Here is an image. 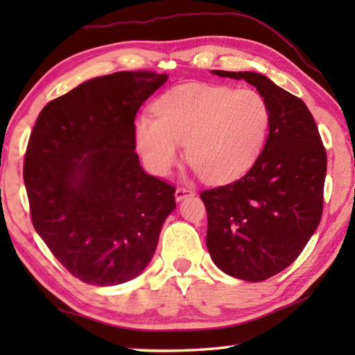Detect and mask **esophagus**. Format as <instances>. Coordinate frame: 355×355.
Listing matches in <instances>:
<instances>
[{"label": "esophagus", "mask_w": 355, "mask_h": 355, "mask_svg": "<svg viewBox=\"0 0 355 355\" xmlns=\"http://www.w3.org/2000/svg\"><path fill=\"white\" fill-rule=\"evenodd\" d=\"M189 196H194V191L189 189V188H177L175 191V200L177 202H182L183 199H186V197Z\"/></svg>", "instance_id": "1"}]
</instances>
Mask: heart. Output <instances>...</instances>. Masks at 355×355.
<instances>
[{"label": "heart", "instance_id": "heart-1", "mask_svg": "<svg viewBox=\"0 0 355 355\" xmlns=\"http://www.w3.org/2000/svg\"><path fill=\"white\" fill-rule=\"evenodd\" d=\"M153 114L135 123V141L147 169L164 177L186 158L209 183L243 177L266 146L271 110L266 98L250 87L191 83L166 92Z\"/></svg>", "mask_w": 355, "mask_h": 355}]
</instances>
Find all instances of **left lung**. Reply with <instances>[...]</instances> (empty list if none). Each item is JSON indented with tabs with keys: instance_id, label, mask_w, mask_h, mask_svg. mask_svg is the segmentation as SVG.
<instances>
[{
	"instance_id": "obj_1",
	"label": "left lung",
	"mask_w": 355,
	"mask_h": 355,
	"mask_svg": "<svg viewBox=\"0 0 355 355\" xmlns=\"http://www.w3.org/2000/svg\"><path fill=\"white\" fill-rule=\"evenodd\" d=\"M257 87L271 110L260 158L243 178L203 191L207 248L220 271L261 282L296 260L320 225L326 148L309 107L257 71L211 70Z\"/></svg>"
}]
</instances>
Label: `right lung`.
Wrapping results in <instances>:
<instances>
[{
  "label": "right lung",
  "mask_w": 355,
  "mask_h": 355,
  "mask_svg": "<svg viewBox=\"0 0 355 355\" xmlns=\"http://www.w3.org/2000/svg\"><path fill=\"white\" fill-rule=\"evenodd\" d=\"M167 75L117 71L92 78L40 111L23 178L35 232L84 284L139 275L175 209V188L141 167L135 119Z\"/></svg>",
  "instance_id": "add662e5"
}]
</instances>
